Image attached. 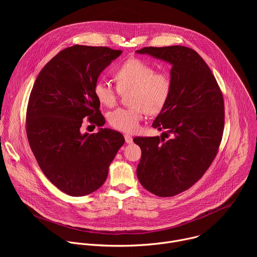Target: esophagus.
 <instances>
[{
    "instance_id": "34e87169",
    "label": "esophagus",
    "mask_w": 257,
    "mask_h": 257,
    "mask_svg": "<svg viewBox=\"0 0 257 257\" xmlns=\"http://www.w3.org/2000/svg\"><path fill=\"white\" fill-rule=\"evenodd\" d=\"M125 141H126V143H128V144H130V143H132L133 142V138H132V136H130V135H128V134H125Z\"/></svg>"
}]
</instances>
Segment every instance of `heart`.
Segmentation results:
<instances>
[{"label": "heart", "mask_w": 257, "mask_h": 257, "mask_svg": "<svg viewBox=\"0 0 257 257\" xmlns=\"http://www.w3.org/2000/svg\"><path fill=\"white\" fill-rule=\"evenodd\" d=\"M117 87L103 79L93 86L97 100L106 106H113L119 91H128L129 107H120L108 115V122L114 128L133 133L138 130L144 114L157 115L165 107L172 91V80L166 72H156L154 66L139 59H129L115 72Z\"/></svg>", "instance_id": "heart-1"}]
</instances>
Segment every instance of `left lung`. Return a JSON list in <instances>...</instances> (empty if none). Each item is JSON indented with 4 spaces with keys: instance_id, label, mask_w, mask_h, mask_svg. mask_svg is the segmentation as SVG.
Listing matches in <instances>:
<instances>
[{
    "instance_id": "obj_1",
    "label": "left lung",
    "mask_w": 257,
    "mask_h": 257,
    "mask_svg": "<svg viewBox=\"0 0 257 257\" xmlns=\"http://www.w3.org/2000/svg\"><path fill=\"white\" fill-rule=\"evenodd\" d=\"M136 53L172 66L171 95L153 123L165 132L161 137L133 139L141 149L136 170L141 185L158 196L171 197L189 189L215 158L225 124L223 94L206 63L192 49L149 47Z\"/></svg>"
}]
</instances>
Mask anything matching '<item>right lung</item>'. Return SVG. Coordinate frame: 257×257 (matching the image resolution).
Returning a JSON list of instances; mask_svg holds the SVG:
<instances>
[{"mask_svg": "<svg viewBox=\"0 0 257 257\" xmlns=\"http://www.w3.org/2000/svg\"><path fill=\"white\" fill-rule=\"evenodd\" d=\"M121 54L106 47L67 48L43 68L30 92L26 113L30 149L47 178L70 196L97 190L125 142L112 129L99 128L96 134L80 131L85 118L103 126L93 86Z\"/></svg>", "mask_w": 257, "mask_h": 257, "instance_id": "right-lung-1", "label": "right lung"}]
</instances>
